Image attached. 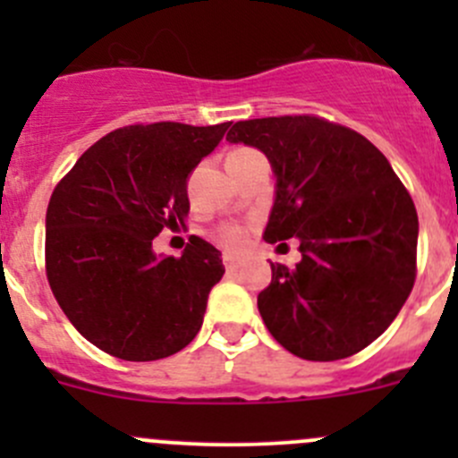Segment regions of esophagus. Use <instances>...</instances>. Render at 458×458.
Instances as JSON below:
<instances>
[{
  "label": "esophagus",
  "instance_id": "esophagus-1",
  "mask_svg": "<svg viewBox=\"0 0 458 458\" xmlns=\"http://www.w3.org/2000/svg\"><path fill=\"white\" fill-rule=\"evenodd\" d=\"M243 259H237V257H233V255H224V266H225V270L228 272H237L239 267L243 266Z\"/></svg>",
  "mask_w": 458,
  "mask_h": 458
}]
</instances>
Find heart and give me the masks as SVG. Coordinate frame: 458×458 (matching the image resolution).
I'll use <instances>...</instances> for the list:
<instances>
[{
  "instance_id": "obj_1",
  "label": "heart",
  "mask_w": 458,
  "mask_h": 458,
  "mask_svg": "<svg viewBox=\"0 0 458 458\" xmlns=\"http://www.w3.org/2000/svg\"><path fill=\"white\" fill-rule=\"evenodd\" d=\"M248 152H255V150H248V148H242V150L230 152L228 157L248 155ZM216 237H219V242L224 243V246L228 248V250L239 252V250H243V248L248 246V242H250V230H248L246 225H239V224H225V225H221L219 233H216Z\"/></svg>"
}]
</instances>
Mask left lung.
Segmentation results:
<instances>
[{
    "mask_svg": "<svg viewBox=\"0 0 458 458\" xmlns=\"http://www.w3.org/2000/svg\"><path fill=\"white\" fill-rule=\"evenodd\" d=\"M225 140L259 148L276 174L263 239H299L301 261L270 263L272 281L257 297L270 335L308 361L361 352L417 279V208L390 161L317 114L237 122Z\"/></svg>",
    "mask_w": 458,
    "mask_h": 458,
    "instance_id": "left-lung-1",
    "label": "left lung"
}]
</instances>
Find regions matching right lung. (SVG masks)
<instances>
[{
	"instance_id": "1",
	"label": "right lung",
	"mask_w": 458,
	"mask_h": 458,
	"mask_svg": "<svg viewBox=\"0 0 458 458\" xmlns=\"http://www.w3.org/2000/svg\"><path fill=\"white\" fill-rule=\"evenodd\" d=\"M230 122L135 123L92 143L55 186L46 210V276L68 321L123 361H157L199 332L208 294L225 267L192 237L159 259L152 239L186 225L188 174Z\"/></svg>"
}]
</instances>
